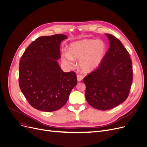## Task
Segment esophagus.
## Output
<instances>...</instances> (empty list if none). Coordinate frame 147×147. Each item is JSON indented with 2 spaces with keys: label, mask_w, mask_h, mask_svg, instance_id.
<instances>
[{
  "label": "esophagus",
  "mask_w": 147,
  "mask_h": 147,
  "mask_svg": "<svg viewBox=\"0 0 147 147\" xmlns=\"http://www.w3.org/2000/svg\"><path fill=\"white\" fill-rule=\"evenodd\" d=\"M77 79H78V82H80L83 80V76L81 74H78V76H77Z\"/></svg>",
  "instance_id": "1"
}]
</instances>
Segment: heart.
<instances>
[{
	"mask_svg": "<svg viewBox=\"0 0 147 147\" xmlns=\"http://www.w3.org/2000/svg\"><path fill=\"white\" fill-rule=\"evenodd\" d=\"M106 51L107 46L103 40L84 39L71 43L69 52H65L64 57L71 63H74V58L80 59L79 65L82 70L90 72L101 65Z\"/></svg>",
	"mask_w": 147,
	"mask_h": 147,
	"instance_id": "1",
	"label": "heart"
}]
</instances>
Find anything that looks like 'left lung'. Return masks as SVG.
<instances>
[{
	"label": "left lung",
	"mask_w": 147,
	"mask_h": 147,
	"mask_svg": "<svg viewBox=\"0 0 147 147\" xmlns=\"http://www.w3.org/2000/svg\"><path fill=\"white\" fill-rule=\"evenodd\" d=\"M106 35L110 45L102 63L83 79L86 101L99 110H110L124 102L133 80L129 52L119 38Z\"/></svg>",
	"instance_id": "8db88e82"
}]
</instances>
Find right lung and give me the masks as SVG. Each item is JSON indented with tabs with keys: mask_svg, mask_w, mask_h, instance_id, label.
Listing matches in <instances>:
<instances>
[{
	"mask_svg": "<svg viewBox=\"0 0 147 147\" xmlns=\"http://www.w3.org/2000/svg\"><path fill=\"white\" fill-rule=\"evenodd\" d=\"M67 38L61 34L38 37L21 57L20 88L28 103L38 110L60 109L78 83L76 73L64 72L57 61L61 57V42Z\"/></svg>",
	"mask_w": 147,
	"mask_h": 147,
	"instance_id": "right-lung-1",
	"label": "right lung"
}]
</instances>
